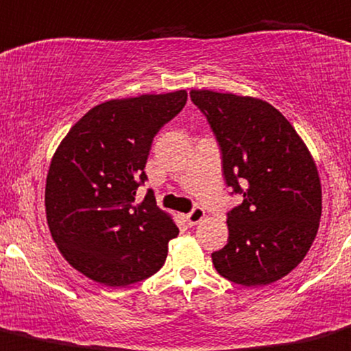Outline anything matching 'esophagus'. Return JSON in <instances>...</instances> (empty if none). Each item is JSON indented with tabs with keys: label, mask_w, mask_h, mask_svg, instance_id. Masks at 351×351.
<instances>
[{
	"label": "esophagus",
	"mask_w": 351,
	"mask_h": 351,
	"mask_svg": "<svg viewBox=\"0 0 351 351\" xmlns=\"http://www.w3.org/2000/svg\"><path fill=\"white\" fill-rule=\"evenodd\" d=\"M205 215H206V213H205V210L202 208V206H195V208L191 210V212L185 217V219H186L188 225H197L205 219Z\"/></svg>",
	"instance_id": "esophagus-1"
}]
</instances>
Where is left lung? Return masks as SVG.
I'll use <instances>...</instances> for the list:
<instances>
[{"mask_svg":"<svg viewBox=\"0 0 351 351\" xmlns=\"http://www.w3.org/2000/svg\"><path fill=\"white\" fill-rule=\"evenodd\" d=\"M222 149L223 175L242 204L227 215L228 242L212 254L217 272L267 286L301 264L322 219V180L308 146L274 106L228 92L195 90Z\"/></svg>","mask_w":351,"mask_h":351,"instance_id":"1","label":"left lung"}]
</instances>
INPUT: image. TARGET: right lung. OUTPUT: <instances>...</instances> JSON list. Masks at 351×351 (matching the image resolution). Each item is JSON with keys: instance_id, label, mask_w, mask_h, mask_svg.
Wrapping results in <instances>:
<instances>
[{"instance_id": "1", "label": "right lung", "mask_w": 351, "mask_h": 351, "mask_svg": "<svg viewBox=\"0 0 351 351\" xmlns=\"http://www.w3.org/2000/svg\"><path fill=\"white\" fill-rule=\"evenodd\" d=\"M186 90L112 99L67 132L47 175L45 212L64 259L92 281L123 287L149 278L178 235L153 191L136 202L156 132L186 104Z\"/></svg>"}]
</instances>
